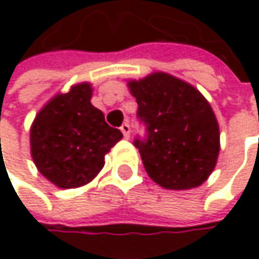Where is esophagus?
I'll list each match as a JSON object with an SVG mask.
<instances>
[{"label": "esophagus", "instance_id": "34e87169", "mask_svg": "<svg viewBox=\"0 0 259 259\" xmlns=\"http://www.w3.org/2000/svg\"><path fill=\"white\" fill-rule=\"evenodd\" d=\"M120 130H121V133H123V136L126 138V139H129L130 138V124L129 123H124L121 127H120Z\"/></svg>", "mask_w": 259, "mask_h": 259}]
</instances>
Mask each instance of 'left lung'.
I'll return each instance as SVG.
<instances>
[{"label":"left lung","instance_id":"8db88e82","mask_svg":"<svg viewBox=\"0 0 259 259\" xmlns=\"http://www.w3.org/2000/svg\"><path fill=\"white\" fill-rule=\"evenodd\" d=\"M145 135L133 144L150 179L165 189H192L208 179L219 156V126L211 106L187 82L153 73L129 82Z\"/></svg>","mask_w":259,"mask_h":259}]
</instances>
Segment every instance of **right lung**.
I'll return each mask as SVG.
<instances>
[{"label":"right lung","instance_id":"1","mask_svg":"<svg viewBox=\"0 0 259 259\" xmlns=\"http://www.w3.org/2000/svg\"><path fill=\"white\" fill-rule=\"evenodd\" d=\"M91 85L79 83L55 96L35 117L29 141L38 171L63 189L91 181L103 168L105 154L123 138L90 102Z\"/></svg>","mask_w":259,"mask_h":259}]
</instances>
